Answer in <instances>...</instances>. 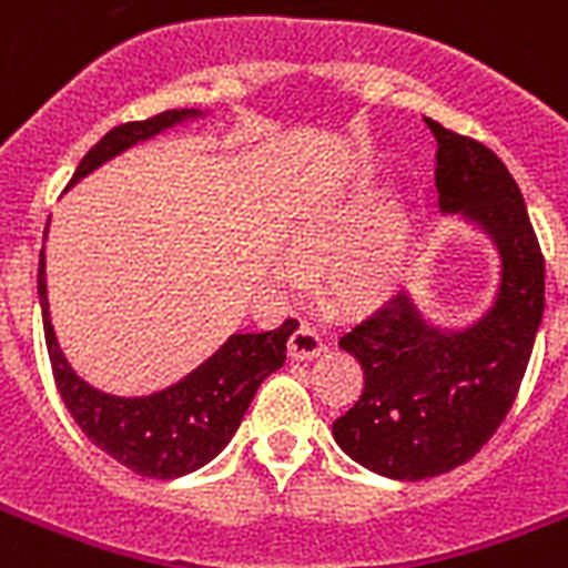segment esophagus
Here are the masks:
<instances>
[{"mask_svg":"<svg viewBox=\"0 0 568 568\" xmlns=\"http://www.w3.org/2000/svg\"><path fill=\"white\" fill-rule=\"evenodd\" d=\"M324 351V342L310 324H301V327L294 329L292 338H288V356L292 359H312V356H318Z\"/></svg>","mask_w":568,"mask_h":568,"instance_id":"obj_1","label":"esophagus"}]
</instances>
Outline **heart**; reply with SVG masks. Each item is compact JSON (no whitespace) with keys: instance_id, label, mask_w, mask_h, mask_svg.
Masks as SVG:
<instances>
[{"instance_id":"obj_1","label":"heart","mask_w":568,"mask_h":568,"mask_svg":"<svg viewBox=\"0 0 568 568\" xmlns=\"http://www.w3.org/2000/svg\"><path fill=\"white\" fill-rule=\"evenodd\" d=\"M372 194L354 196L351 203L342 205L338 212L310 223L306 230L297 232L292 247L294 262H280L276 280L285 285H294L303 280L301 267H312L329 258L338 248L343 250L327 271L329 292L338 301L365 303L377 301L397 283L404 271L406 244H409V226H406L400 212H383L374 217L368 230L349 241L363 230V223L372 214Z\"/></svg>"}]
</instances>
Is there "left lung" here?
Segmentation results:
<instances>
[{"label":"left lung","instance_id":"obj_1","mask_svg":"<svg viewBox=\"0 0 568 568\" xmlns=\"http://www.w3.org/2000/svg\"><path fill=\"white\" fill-rule=\"evenodd\" d=\"M439 209L480 223L501 253L493 310L457 333L430 327L406 294L351 324L338 347L363 365V395L333 422L347 457L395 480L463 466L519 395L546 312V258L510 171L475 138L427 120Z\"/></svg>","mask_w":568,"mask_h":568}]
</instances>
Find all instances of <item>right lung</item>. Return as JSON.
I'll return each instance as SVG.
<instances>
[{"mask_svg": "<svg viewBox=\"0 0 568 568\" xmlns=\"http://www.w3.org/2000/svg\"><path fill=\"white\" fill-rule=\"evenodd\" d=\"M189 118H196V111L173 109L150 120L120 123L109 135H102L100 144L88 150L70 185H75L82 176L97 171L100 164L129 146L141 144L146 138L159 135ZM38 294L52 377L73 422L97 448L118 459L120 466L132 468L141 477H155V480L189 475L226 448V442L239 430L262 379L276 368H283L285 342L297 327V321L288 318L265 333H235L230 342H223L217 354L209 356L196 372L180 379L176 386L146 397H118L105 395L100 388L88 386L82 377H75L61 354L55 329L49 321L43 250H40L38 265Z\"/></svg>", "mask_w": 568, "mask_h": 568, "instance_id": "add662e5", "label": "right lung"}]
</instances>
